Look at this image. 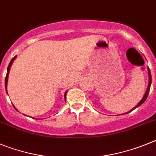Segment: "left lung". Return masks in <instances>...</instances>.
I'll use <instances>...</instances> for the list:
<instances>
[{"label":"left lung","mask_w":156,"mask_h":156,"mask_svg":"<svg viewBox=\"0 0 156 156\" xmlns=\"http://www.w3.org/2000/svg\"><path fill=\"white\" fill-rule=\"evenodd\" d=\"M148 88H147L146 92H145V93H144V96H143V98H142V99H141V100L140 101V102H138V103H137V104L136 105V106H134V107L132 109H130V111L127 112V113H130V112L133 111V110H134V109H136V108H137V107H138V106H141V105L142 104V103H144V101L146 100L147 97H148V93H149L150 87H151V72H150L149 68H148ZM125 113H124V114H125Z\"/></svg>","instance_id":"left-lung-1"}]
</instances>
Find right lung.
Instances as JSON below:
<instances>
[{
    "mask_svg": "<svg viewBox=\"0 0 156 156\" xmlns=\"http://www.w3.org/2000/svg\"><path fill=\"white\" fill-rule=\"evenodd\" d=\"M16 57L17 56H15V57H13V58L12 59V61H10V63H9V65H8V69H7V75H6V78H5V89H6V92H7V84H8V75H9V71H10V69H11V67H12V63H13V61H15V58H16ZM67 92H68V91H66L65 92V93H64V99H65V100H66V95H67ZM7 93H8V92H7ZM14 108H15V109H16V110H18V109H16V108L15 107V106H14Z\"/></svg>",
    "mask_w": 156,
    "mask_h": 156,
    "instance_id": "1",
    "label": "right lung"
}]
</instances>
